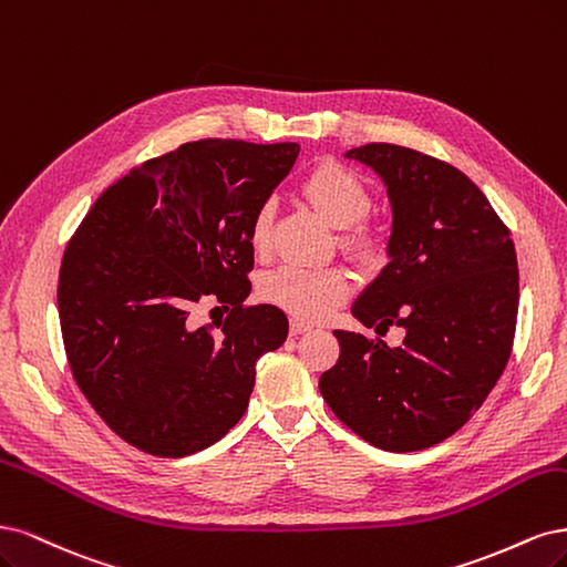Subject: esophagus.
I'll return each instance as SVG.
<instances>
[{
    "label": "esophagus",
    "mask_w": 567,
    "mask_h": 567,
    "mask_svg": "<svg viewBox=\"0 0 567 567\" xmlns=\"http://www.w3.org/2000/svg\"><path fill=\"white\" fill-rule=\"evenodd\" d=\"M308 330H310L308 322L297 320V318L289 320V334H291V337H299V334H303V332H308Z\"/></svg>",
    "instance_id": "1"
}]
</instances>
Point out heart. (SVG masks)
Wrapping results in <instances>:
<instances>
[{
  "label": "heart",
  "instance_id": "1",
  "mask_svg": "<svg viewBox=\"0 0 567 567\" xmlns=\"http://www.w3.org/2000/svg\"><path fill=\"white\" fill-rule=\"evenodd\" d=\"M301 190L327 224L334 228H349V233L343 235L346 247L358 257H370L374 237L355 224L368 216L372 193L355 172L334 159H324L306 174ZM270 226L272 207L261 205L249 226V245L257 254H264L270 245ZM349 272L339 266L303 268L285 264L268 272L261 282V295L266 301L303 320H318L330 313L337 303L349 297Z\"/></svg>",
  "mask_w": 567,
  "mask_h": 567
}]
</instances>
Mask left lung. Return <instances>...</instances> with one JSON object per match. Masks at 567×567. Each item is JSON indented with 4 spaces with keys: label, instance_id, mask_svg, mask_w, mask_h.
Instances as JSON below:
<instances>
[{
    "label": "left lung",
    "instance_id": "left-lung-1",
    "mask_svg": "<svg viewBox=\"0 0 567 567\" xmlns=\"http://www.w3.org/2000/svg\"><path fill=\"white\" fill-rule=\"evenodd\" d=\"M346 157L386 186L389 264L351 306L377 337L337 330L341 353L320 393L370 445L424 450L460 431L506 368L518 316L514 240L447 162L391 143ZM393 323L404 330L398 347L380 339Z\"/></svg>",
    "mask_w": 567,
    "mask_h": 567
}]
</instances>
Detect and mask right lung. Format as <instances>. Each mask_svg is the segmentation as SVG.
Returning a JSON list of instances; mask_svg holds the SVG:
<instances>
[{
	"mask_svg": "<svg viewBox=\"0 0 567 567\" xmlns=\"http://www.w3.org/2000/svg\"><path fill=\"white\" fill-rule=\"evenodd\" d=\"M299 151L184 143L107 188L72 235L59 276L65 355L91 408L130 445L186 456L240 422L257 360L289 332L280 308H243L249 226ZM203 296L234 306L216 333L189 322Z\"/></svg>",
	"mask_w": 567,
	"mask_h": 567,
	"instance_id": "obj_1",
	"label": "right lung"
}]
</instances>
